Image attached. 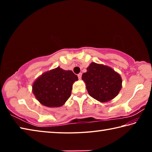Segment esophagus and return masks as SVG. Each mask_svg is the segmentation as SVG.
<instances>
[{
    "instance_id": "1",
    "label": "esophagus",
    "mask_w": 152,
    "mask_h": 152,
    "mask_svg": "<svg viewBox=\"0 0 152 152\" xmlns=\"http://www.w3.org/2000/svg\"><path fill=\"white\" fill-rule=\"evenodd\" d=\"M78 79L80 80L82 78V73H80L78 74Z\"/></svg>"
}]
</instances>
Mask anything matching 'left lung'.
<instances>
[{"instance_id":"left-lung-1","label":"left lung","mask_w":152,"mask_h":152,"mask_svg":"<svg viewBox=\"0 0 152 152\" xmlns=\"http://www.w3.org/2000/svg\"><path fill=\"white\" fill-rule=\"evenodd\" d=\"M83 73L82 79L85 82L89 95L101 102L111 101L122 88L120 74L112 68L92 62Z\"/></svg>"}]
</instances>
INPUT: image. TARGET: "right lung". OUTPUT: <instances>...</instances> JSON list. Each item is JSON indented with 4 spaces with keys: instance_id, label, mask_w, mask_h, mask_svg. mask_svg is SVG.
I'll use <instances>...</instances> for the list:
<instances>
[{
    "instance_id": "right-lung-1",
    "label": "right lung",
    "mask_w": 152,
    "mask_h": 152,
    "mask_svg": "<svg viewBox=\"0 0 152 152\" xmlns=\"http://www.w3.org/2000/svg\"><path fill=\"white\" fill-rule=\"evenodd\" d=\"M78 76L71 70L60 67L43 73L33 82L32 91L41 104L48 107H60L71 95L72 85Z\"/></svg>"
}]
</instances>
